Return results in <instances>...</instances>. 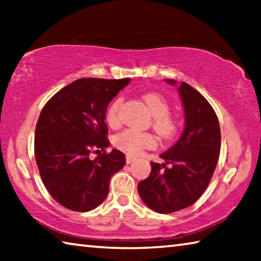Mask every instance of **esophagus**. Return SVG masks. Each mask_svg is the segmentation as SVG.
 I'll use <instances>...</instances> for the list:
<instances>
[{
    "label": "esophagus",
    "mask_w": 261,
    "mask_h": 261,
    "mask_svg": "<svg viewBox=\"0 0 261 261\" xmlns=\"http://www.w3.org/2000/svg\"><path fill=\"white\" fill-rule=\"evenodd\" d=\"M135 161V158H132L130 155H126V163L127 165H130V163H132Z\"/></svg>",
    "instance_id": "esophagus-1"
}]
</instances>
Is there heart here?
<instances>
[{
  "instance_id": "heart-1",
  "label": "heart",
  "mask_w": 261,
  "mask_h": 261,
  "mask_svg": "<svg viewBox=\"0 0 261 261\" xmlns=\"http://www.w3.org/2000/svg\"><path fill=\"white\" fill-rule=\"evenodd\" d=\"M149 113L154 117V126L163 136H170L175 131V121L169 116L170 106L168 101L156 93H147L143 96ZM121 99H116L109 106L106 118L110 126L120 124V107ZM114 144L129 155H138L145 148H153L156 146L155 137L147 132H141L135 129H126L118 134L114 139Z\"/></svg>"
}]
</instances>
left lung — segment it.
<instances>
[{
  "label": "left lung",
  "mask_w": 261,
  "mask_h": 261,
  "mask_svg": "<svg viewBox=\"0 0 261 261\" xmlns=\"http://www.w3.org/2000/svg\"><path fill=\"white\" fill-rule=\"evenodd\" d=\"M165 82L177 85L173 79ZM177 92L184 109V130L160 155L165 162H151V174L138 184L141 200L161 214L187 208L199 199L208 187L220 154V124L208 101L184 82Z\"/></svg>",
  "instance_id": "1"
}]
</instances>
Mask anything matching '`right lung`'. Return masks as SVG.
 <instances>
[{
  "instance_id": "right-lung-1",
  "label": "right lung",
  "mask_w": 261,
  "mask_h": 261,
  "mask_svg": "<svg viewBox=\"0 0 261 261\" xmlns=\"http://www.w3.org/2000/svg\"><path fill=\"white\" fill-rule=\"evenodd\" d=\"M125 79L84 78L48 101L35 127L34 153L42 182L65 208L88 212L101 205L125 155L113 148L105 123L110 101L130 83ZM99 154L94 161L89 153Z\"/></svg>"
}]
</instances>
